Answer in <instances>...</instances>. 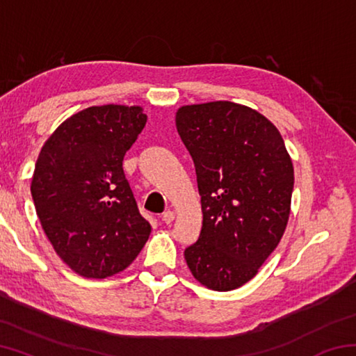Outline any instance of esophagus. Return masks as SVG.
I'll use <instances>...</instances> for the list:
<instances>
[{"label": "esophagus", "instance_id": "1", "mask_svg": "<svg viewBox=\"0 0 356 356\" xmlns=\"http://www.w3.org/2000/svg\"><path fill=\"white\" fill-rule=\"evenodd\" d=\"M174 216H176V215H174L172 210H168V212L161 215V221L166 222V225H171V222L174 221Z\"/></svg>", "mask_w": 356, "mask_h": 356}]
</instances>
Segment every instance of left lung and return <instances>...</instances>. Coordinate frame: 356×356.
I'll list each match as a JSON object with an SVG mask.
<instances>
[{
    "label": "left lung",
    "instance_id": "1",
    "mask_svg": "<svg viewBox=\"0 0 356 356\" xmlns=\"http://www.w3.org/2000/svg\"><path fill=\"white\" fill-rule=\"evenodd\" d=\"M176 129L195 163L202 210L186 265L207 289L234 291L254 278L286 231L292 159L264 114L234 102L180 106Z\"/></svg>",
    "mask_w": 356,
    "mask_h": 356
}]
</instances>
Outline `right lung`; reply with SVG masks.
<instances>
[{"label": "right lung", "mask_w": 356, "mask_h": 356, "mask_svg": "<svg viewBox=\"0 0 356 356\" xmlns=\"http://www.w3.org/2000/svg\"><path fill=\"white\" fill-rule=\"evenodd\" d=\"M146 122L138 105L89 106L40 149L31 180L35 213L56 254L83 278L124 272L152 231L122 168Z\"/></svg>", "instance_id": "1"}]
</instances>
